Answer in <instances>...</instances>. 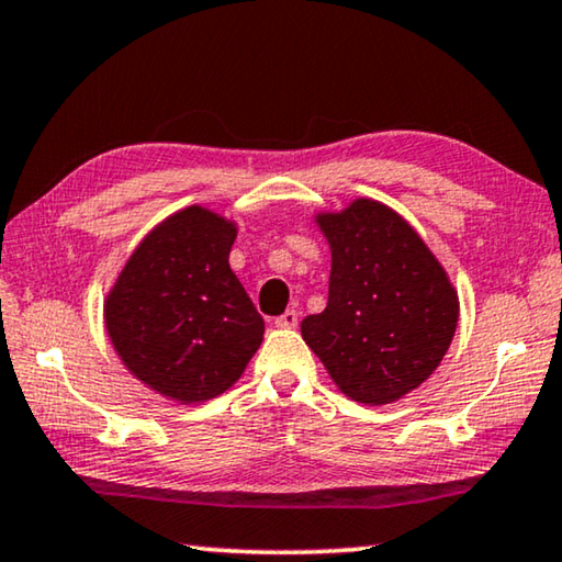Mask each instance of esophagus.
Listing matches in <instances>:
<instances>
[{
  "instance_id": "esophagus-1",
  "label": "esophagus",
  "mask_w": 562,
  "mask_h": 562,
  "mask_svg": "<svg viewBox=\"0 0 562 562\" xmlns=\"http://www.w3.org/2000/svg\"><path fill=\"white\" fill-rule=\"evenodd\" d=\"M274 325L282 327V329L295 327L297 325V313H295V310H284V313L278 319H274Z\"/></svg>"
}]
</instances>
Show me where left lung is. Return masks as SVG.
Segmentation results:
<instances>
[{
  "label": "left lung",
  "mask_w": 562,
  "mask_h": 562,
  "mask_svg": "<svg viewBox=\"0 0 562 562\" xmlns=\"http://www.w3.org/2000/svg\"><path fill=\"white\" fill-rule=\"evenodd\" d=\"M333 252L327 307L302 319L337 387L364 405H387L438 370L458 327V292L438 257L378 200L319 212Z\"/></svg>",
  "instance_id": "1"
}]
</instances>
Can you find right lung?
Masks as SVG:
<instances>
[{
  "instance_id": "obj_1",
  "label": "right lung",
  "mask_w": 562,
  "mask_h": 562,
  "mask_svg": "<svg viewBox=\"0 0 562 562\" xmlns=\"http://www.w3.org/2000/svg\"><path fill=\"white\" fill-rule=\"evenodd\" d=\"M235 222L200 204L149 233L104 300V327L132 375L177 403L233 387L265 335L229 270Z\"/></svg>"
}]
</instances>
